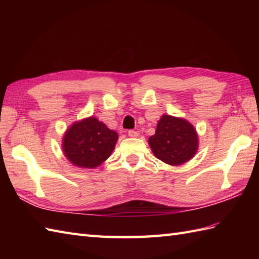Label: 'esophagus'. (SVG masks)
I'll list each match as a JSON object with an SVG mask.
<instances>
[{
  "instance_id": "34e87169",
  "label": "esophagus",
  "mask_w": 259,
  "mask_h": 259,
  "mask_svg": "<svg viewBox=\"0 0 259 259\" xmlns=\"http://www.w3.org/2000/svg\"><path fill=\"white\" fill-rule=\"evenodd\" d=\"M128 135H129V137H133V138H135V137H138V133H137V131H135V130H129L128 131Z\"/></svg>"
}]
</instances>
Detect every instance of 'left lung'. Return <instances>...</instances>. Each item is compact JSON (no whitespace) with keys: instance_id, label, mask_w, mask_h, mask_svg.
Wrapping results in <instances>:
<instances>
[{"instance_id":"obj_1","label":"left lung","mask_w":259,"mask_h":259,"mask_svg":"<svg viewBox=\"0 0 259 259\" xmlns=\"http://www.w3.org/2000/svg\"><path fill=\"white\" fill-rule=\"evenodd\" d=\"M148 142L159 160L178 166L195 156L198 137L188 121L164 114L159 120L156 134Z\"/></svg>"}]
</instances>
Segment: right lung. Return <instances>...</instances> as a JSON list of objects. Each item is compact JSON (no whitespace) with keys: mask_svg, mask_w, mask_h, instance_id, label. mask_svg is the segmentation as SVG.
<instances>
[{"mask_svg":"<svg viewBox=\"0 0 259 259\" xmlns=\"http://www.w3.org/2000/svg\"><path fill=\"white\" fill-rule=\"evenodd\" d=\"M118 135L96 118L75 122L65 133L63 152L73 164L95 168L111 155Z\"/></svg>","mask_w":259,"mask_h":259,"instance_id":"obj_1","label":"right lung"}]
</instances>
